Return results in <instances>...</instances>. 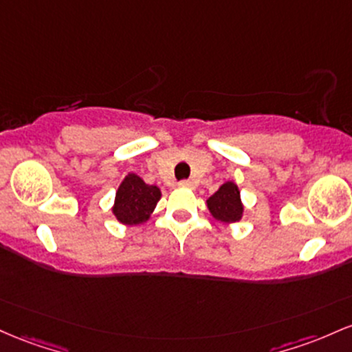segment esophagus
Wrapping results in <instances>:
<instances>
[{
    "label": "esophagus",
    "instance_id": "obj_1",
    "mask_svg": "<svg viewBox=\"0 0 352 352\" xmlns=\"http://www.w3.org/2000/svg\"><path fill=\"white\" fill-rule=\"evenodd\" d=\"M179 187H182V188H194V184H192L190 180H182V182L179 184Z\"/></svg>",
    "mask_w": 352,
    "mask_h": 352
}]
</instances>
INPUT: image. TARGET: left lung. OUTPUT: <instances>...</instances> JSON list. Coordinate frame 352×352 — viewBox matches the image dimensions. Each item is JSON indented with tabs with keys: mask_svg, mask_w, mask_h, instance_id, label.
<instances>
[{
	"mask_svg": "<svg viewBox=\"0 0 352 352\" xmlns=\"http://www.w3.org/2000/svg\"><path fill=\"white\" fill-rule=\"evenodd\" d=\"M207 208L217 222L235 223L244 215V204L237 184L229 180L222 184L214 195L207 199Z\"/></svg>",
	"mask_w": 352,
	"mask_h": 352,
	"instance_id": "1",
	"label": "left lung"
}]
</instances>
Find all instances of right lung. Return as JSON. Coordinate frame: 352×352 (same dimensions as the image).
Returning a JSON list of instances; mask_svg holds the SVG:
<instances>
[{
  "instance_id": "add662e5",
  "label": "right lung",
  "mask_w": 352,
  "mask_h": 352,
  "mask_svg": "<svg viewBox=\"0 0 352 352\" xmlns=\"http://www.w3.org/2000/svg\"><path fill=\"white\" fill-rule=\"evenodd\" d=\"M160 199L157 185H148L140 175L130 172L118 185L111 214L122 226H142L152 217Z\"/></svg>"
}]
</instances>
